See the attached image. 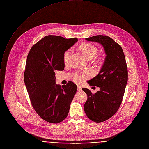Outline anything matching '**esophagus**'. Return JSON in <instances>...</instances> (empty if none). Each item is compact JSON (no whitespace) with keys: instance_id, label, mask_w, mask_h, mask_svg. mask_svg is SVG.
Instances as JSON below:
<instances>
[{"instance_id":"1","label":"esophagus","mask_w":149,"mask_h":149,"mask_svg":"<svg viewBox=\"0 0 149 149\" xmlns=\"http://www.w3.org/2000/svg\"><path fill=\"white\" fill-rule=\"evenodd\" d=\"M77 90L78 91H82V87L79 85H77Z\"/></svg>"}]
</instances>
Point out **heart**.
<instances>
[{
  "instance_id": "obj_1",
  "label": "heart",
  "mask_w": 149,
  "mask_h": 149,
  "mask_svg": "<svg viewBox=\"0 0 149 149\" xmlns=\"http://www.w3.org/2000/svg\"><path fill=\"white\" fill-rule=\"evenodd\" d=\"M79 50L82 54L88 59L92 58L97 53L98 49L96 46L90 43L85 42L82 43L79 46ZM71 50H67L64 54V61L66 63L70 57ZM74 81L76 82H80L82 80V77L80 75H76L74 77Z\"/></svg>"
}]
</instances>
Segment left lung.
<instances>
[{
  "label": "left lung",
  "mask_w": 149,
  "mask_h": 149,
  "mask_svg": "<svg viewBox=\"0 0 149 149\" xmlns=\"http://www.w3.org/2000/svg\"><path fill=\"white\" fill-rule=\"evenodd\" d=\"M86 40L102 44L106 54L98 75L88 81L100 90L93 94L88 89L82 88L88 96L84 104L86 115L92 121L102 123L112 117L122 103L128 82V68L121 46L112 38L95 35Z\"/></svg>",
  "instance_id": "1"
}]
</instances>
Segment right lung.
Returning <instances> with one entry per match:
<instances>
[{
    "mask_svg": "<svg viewBox=\"0 0 149 149\" xmlns=\"http://www.w3.org/2000/svg\"><path fill=\"white\" fill-rule=\"evenodd\" d=\"M78 41L47 35L34 44L26 58L24 79L31 104L45 121L57 124L66 118L77 85L69 81L66 85L55 84L56 70L64 69V52Z\"/></svg>",
    "mask_w": 149,
    "mask_h": 149,
    "instance_id": "add662e5",
    "label": "right lung"
}]
</instances>
